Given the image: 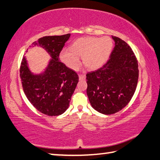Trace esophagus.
I'll list each match as a JSON object with an SVG mask.
<instances>
[{
    "mask_svg": "<svg viewBox=\"0 0 160 160\" xmlns=\"http://www.w3.org/2000/svg\"><path fill=\"white\" fill-rule=\"evenodd\" d=\"M85 78H86L85 75H83V74H80V75H79V79H80V80H85Z\"/></svg>",
    "mask_w": 160,
    "mask_h": 160,
    "instance_id": "1",
    "label": "esophagus"
}]
</instances>
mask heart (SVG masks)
<instances>
[{
    "mask_svg": "<svg viewBox=\"0 0 160 160\" xmlns=\"http://www.w3.org/2000/svg\"><path fill=\"white\" fill-rule=\"evenodd\" d=\"M113 41L109 37H88L77 39L70 49L61 53V59L70 68L76 70L80 65V56L89 69L95 70L106 63L112 53Z\"/></svg>",
    "mask_w": 160,
    "mask_h": 160,
    "instance_id": "1",
    "label": "heart"
}]
</instances>
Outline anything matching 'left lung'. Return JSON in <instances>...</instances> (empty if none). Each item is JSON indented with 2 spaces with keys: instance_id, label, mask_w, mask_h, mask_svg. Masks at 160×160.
Returning <instances> with one entry per match:
<instances>
[{
  "instance_id": "1",
  "label": "left lung",
  "mask_w": 160,
  "mask_h": 160,
  "mask_svg": "<svg viewBox=\"0 0 160 160\" xmlns=\"http://www.w3.org/2000/svg\"><path fill=\"white\" fill-rule=\"evenodd\" d=\"M115 47L106 64L86 75L87 94L94 109L110 115L123 109L136 90L139 70L130 46L112 36Z\"/></svg>"
}]
</instances>
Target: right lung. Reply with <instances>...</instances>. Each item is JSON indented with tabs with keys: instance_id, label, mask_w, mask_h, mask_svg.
Returning <instances> with one entry per match:
<instances>
[{
	"instance_id": "right-lung-1",
	"label": "right lung",
	"mask_w": 160,
	"mask_h": 160,
	"mask_svg": "<svg viewBox=\"0 0 160 160\" xmlns=\"http://www.w3.org/2000/svg\"><path fill=\"white\" fill-rule=\"evenodd\" d=\"M70 36H46L32 43L44 48L52 58L42 75L31 73L25 56L22 59L20 75L24 92L29 102L46 115L55 116L66 112L79 80L74 70L59 61V54Z\"/></svg>"
}]
</instances>
